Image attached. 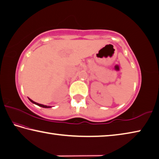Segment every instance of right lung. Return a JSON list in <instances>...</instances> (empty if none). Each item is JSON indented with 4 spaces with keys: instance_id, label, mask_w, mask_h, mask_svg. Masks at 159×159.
I'll list each match as a JSON object with an SVG mask.
<instances>
[{
    "instance_id": "add662e5",
    "label": "right lung",
    "mask_w": 159,
    "mask_h": 159,
    "mask_svg": "<svg viewBox=\"0 0 159 159\" xmlns=\"http://www.w3.org/2000/svg\"><path fill=\"white\" fill-rule=\"evenodd\" d=\"M29 100H30V102H33V103H34V104H35V105H38V106H40V107H44V108H49V107H49V106H47V105H42V104L37 103V102H34V101H32V100H31V99H30V98H29Z\"/></svg>"
}]
</instances>
